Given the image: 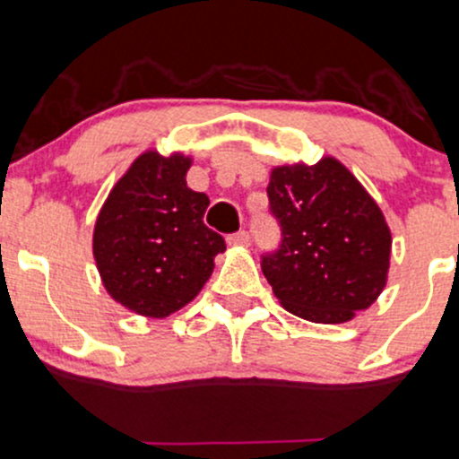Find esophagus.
Returning <instances> with one entry per match:
<instances>
[{
	"label": "esophagus",
	"mask_w": 459,
	"mask_h": 459,
	"mask_svg": "<svg viewBox=\"0 0 459 459\" xmlns=\"http://www.w3.org/2000/svg\"><path fill=\"white\" fill-rule=\"evenodd\" d=\"M229 244L230 246H248L250 244L248 230H239V233L229 235Z\"/></svg>",
	"instance_id": "1"
}]
</instances>
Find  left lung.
I'll use <instances>...</instances> for the list:
<instances>
[{"instance_id": "1", "label": "left lung", "mask_w": 459, "mask_h": 459, "mask_svg": "<svg viewBox=\"0 0 459 459\" xmlns=\"http://www.w3.org/2000/svg\"><path fill=\"white\" fill-rule=\"evenodd\" d=\"M270 211L281 246L262 259L274 297L312 323H345L387 286L392 230L374 197L332 156L274 167Z\"/></svg>"}]
</instances>
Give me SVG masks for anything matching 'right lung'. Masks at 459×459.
Here are the masks:
<instances>
[{
  "label": "right lung",
  "mask_w": 459,
  "mask_h": 459,
  "mask_svg": "<svg viewBox=\"0 0 459 459\" xmlns=\"http://www.w3.org/2000/svg\"><path fill=\"white\" fill-rule=\"evenodd\" d=\"M191 162L180 152L141 153L96 217L91 253L100 281L141 316L165 318L193 301L226 250L204 224L209 195L186 186Z\"/></svg>",
  "instance_id": "right-lung-1"
}]
</instances>
